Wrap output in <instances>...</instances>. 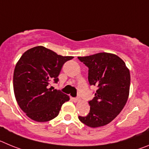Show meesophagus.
Masks as SVG:
<instances>
[{"instance_id": "obj_1", "label": "esophagus", "mask_w": 149, "mask_h": 149, "mask_svg": "<svg viewBox=\"0 0 149 149\" xmlns=\"http://www.w3.org/2000/svg\"><path fill=\"white\" fill-rule=\"evenodd\" d=\"M72 100H73V101L74 102H77L79 100V99L78 97H76V98H73Z\"/></svg>"}]
</instances>
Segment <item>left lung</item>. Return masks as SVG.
I'll return each mask as SVG.
<instances>
[{"mask_svg":"<svg viewBox=\"0 0 149 149\" xmlns=\"http://www.w3.org/2000/svg\"><path fill=\"white\" fill-rule=\"evenodd\" d=\"M88 68V81L97 86L95 96L88 102L91 108L86 116H79L80 121L91 128L104 126L121 112L129 95V70L116 55L100 53L78 57Z\"/></svg>","mask_w":149,"mask_h":149,"instance_id":"obj_1","label":"left lung"}]
</instances>
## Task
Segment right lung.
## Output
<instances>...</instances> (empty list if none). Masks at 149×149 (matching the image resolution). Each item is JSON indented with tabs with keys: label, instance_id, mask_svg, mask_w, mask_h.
<instances>
[{
	"label": "right lung",
	"instance_id": "obj_1",
	"mask_svg": "<svg viewBox=\"0 0 149 149\" xmlns=\"http://www.w3.org/2000/svg\"><path fill=\"white\" fill-rule=\"evenodd\" d=\"M73 58L62 56L42 46L28 49L16 64L13 88L16 101L26 116L36 122H47L58 115L69 96L48 88L49 82L58 81L63 65Z\"/></svg>",
	"mask_w": 149,
	"mask_h": 149
}]
</instances>
